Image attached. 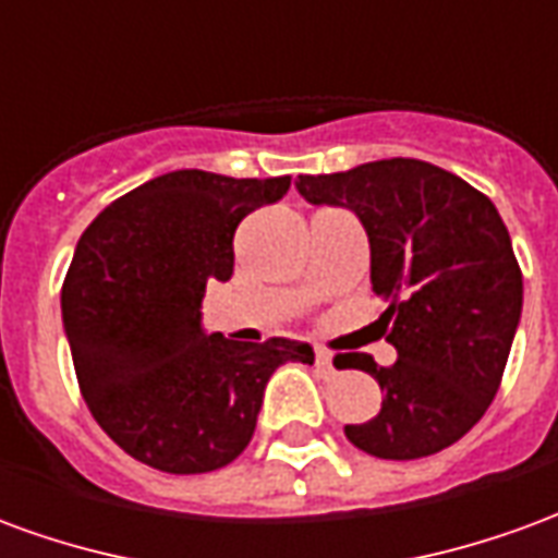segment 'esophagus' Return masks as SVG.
Instances as JSON below:
<instances>
[{"label": "esophagus", "mask_w": 558, "mask_h": 558, "mask_svg": "<svg viewBox=\"0 0 558 558\" xmlns=\"http://www.w3.org/2000/svg\"><path fill=\"white\" fill-rule=\"evenodd\" d=\"M314 367H316V374L323 376V379H331V376L338 374V371H335V362H331V352L326 350L314 352Z\"/></svg>", "instance_id": "obj_1"}]
</instances>
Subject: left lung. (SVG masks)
Listing matches in <instances>:
<instances>
[{
	"mask_svg": "<svg viewBox=\"0 0 558 558\" xmlns=\"http://www.w3.org/2000/svg\"><path fill=\"white\" fill-rule=\"evenodd\" d=\"M314 206H343L371 242V283L391 367L359 352L350 367L383 388V410L343 433L383 460L454 445L499 391L523 311L511 235L487 196L427 160L388 158L331 175H299Z\"/></svg>",
	"mask_w": 558,
	"mask_h": 558,
	"instance_id": "8db88e82",
	"label": "left lung"
}]
</instances>
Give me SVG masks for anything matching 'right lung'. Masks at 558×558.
I'll return each instance as SVG.
<instances>
[{"instance_id":"obj_1","label":"right lung","mask_w":558,"mask_h":558,"mask_svg":"<svg viewBox=\"0 0 558 558\" xmlns=\"http://www.w3.org/2000/svg\"><path fill=\"white\" fill-rule=\"evenodd\" d=\"M290 175L230 179L175 170L119 196L80 235L62 323L86 407L125 454L170 475L242 454L280 364H314L311 343L206 335V283L230 280L232 235L278 203Z\"/></svg>"}]
</instances>
